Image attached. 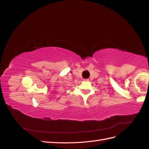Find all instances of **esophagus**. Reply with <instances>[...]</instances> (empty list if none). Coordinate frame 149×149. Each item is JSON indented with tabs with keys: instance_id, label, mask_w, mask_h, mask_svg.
<instances>
[{
	"instance_id": "34e87169",
	"label": "esophagus",
	"mask_w": 149,
	"mask_h": 149,
	"mask_svg": "<svg viewBox=\"0 0 149 149\" xmlns=\"http://www.w3.org/2000/svg\"><path fill=\"white\" fill-rule=\"evenodd\" d=\"M84 80V81H86V82H88V81H89V79H83Z\"/></svg>"
}]
</instances>
